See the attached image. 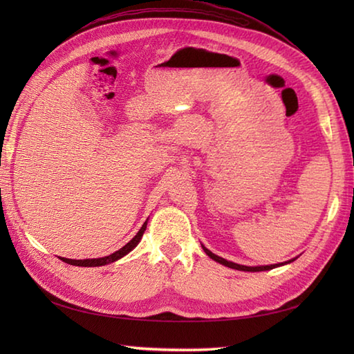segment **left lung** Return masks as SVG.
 I'll return each instance as SVG.
<instances>
[{
	"mask_svg": "<svg viewBox=\"0 0 354 354\" xmlns=\"http://www.w3.org/2000/svg\"><path fill=\"white\" fill-rule=\"evenodd\" d=\"M202 250L205 251V254L208 255L209 259H213L214 261L221 263V265L227 266V268L237 269V270H246V272H260V270H269V269H274V268H278V266H284V265H288V263H292L293 260H297V257H295V259L288 260V261H284V263H277V265H266V266H245V265H239V263H234V261H230V260H225V259L219 257V255H216V254H213V252L209 251V250H207V248H205L204 245H202Z\"/></svg>",
	"mask_w": 354,
	"mask_h": 354,
	"instance_id": "8db88e82",
	"label": "left lung"
}]
</instances>
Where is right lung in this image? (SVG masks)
Wrapping results in <instances>:
<instances>
[{"label": "right lung", "instance_id": "add662e5", "mask_svg": "<svg viewBox=\"0 0 354 354\" xmlns=\"http://www.w3.org/2000/svg\"><path fill=\"white\" fill-rule=\"evenodd\" d=\"M146 227H147V221L142 223V227L140 228V231L135 234V237L132 240H129L123 248H120L118 251L112 252L109 255H106V257H100V259H85V260H73V259H65V257H59L62 261L68 263V265H73V266H84V268H93V266H104V265H109V263L112 261H117L122 257H124L126 254H129L135 246H137L140 243V240L142 237V234H145L146 231Z\"/></svg>", "mask_w": 354, "mask_h": 354}]
</instances>
